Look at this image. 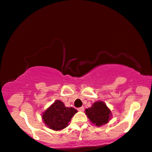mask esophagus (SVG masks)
<instances>
[{
    "instance_id": "esophagus-1",
    "label": "esophagus",
    "mask_w": 152,
    "mask_h": 152,
    "mask_svg": "<svg viewBox=\"0 0 152 152\" xmlns=\"http://www.w3.org/2000/svg\"><path fill=\"white\" fill-rule=\"evenodd\" d=\"M77 110L78 111H80V112H83V111H84V107H79V108L77 109Z\"/></svg>"
}]
</instances>
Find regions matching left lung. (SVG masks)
Returning <instances> with one entry per match:
<instances>
[{"mask_svg":"<svg viewBox=\"0 0 152 152\" xmlns=\"http://www.w3.org/2000/svg\"><path fill=\"white\" fill-rule=\"evenodd\" d=\"M86 114L92 124L97 126L107 124L110 117V110L103 102L93 103L91 107L86 110Z\"/></svg>","mask_w":152,"mask_h":152,"instance_id":"1","label":"left lung"}]
</instances>
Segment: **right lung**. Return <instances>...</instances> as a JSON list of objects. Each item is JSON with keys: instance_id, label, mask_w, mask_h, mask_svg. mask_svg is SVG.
Instances as JSON below:
<instances>
[{"instance_id": "1", "label": "right lung", "mask_w": 152, "mask_h": 152, "mask_svg": "<svg viewBox=\"0 0 152 152\" xmlns=\"http://www.w3.org/2000/svg\"><path fill=\"white\" fill-rule=\"evenodd\" d=\"M76 109L66 107L63 102L57 100L42 114L45 124L54 130H61L69 125L71 118L77 113Z\"/></svg>"}]
</instances>
